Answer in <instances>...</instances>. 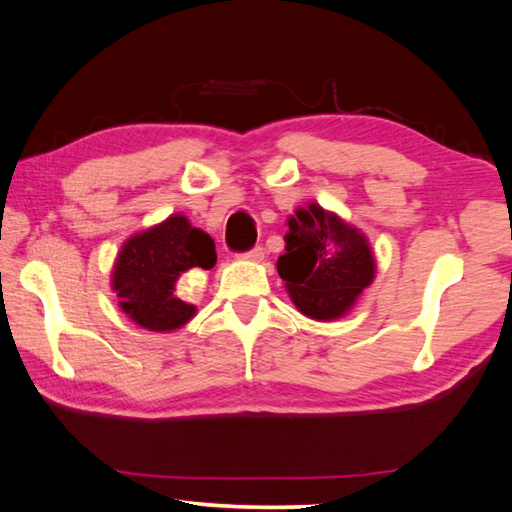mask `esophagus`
I'll return each instance as SVG.
<instances>
[{
	"mask_svg": "<svg viewBox=\"0 0 512 512\" xmlns=\"http://www.w3.org/2000/svg\"><path fill=\"white\" fill-rule=\"evenodd\" d=\"M264 248L262 246H255L253 250H248V253L242 255V259H246V262H262L264 259Z\"/></svg>",
	"mask_w": 512,
	"mask_h": 512,
	"instance_id": "esophagus-1",
	"label": "esophagus"
}]
</instances>
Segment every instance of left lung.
Returning <instances> with one entry per match:
<instances>
[{
	"label": "left lung",
	"mask_w": 512,
	"mask_h": 512,
	"mask_svg": "<svg viewBox=\"0 0 512 512\" xmlns=\"http://www.w3.org/2000/svg\"><path fill=\"white\" fill-rule=\"evenodd\" d=\"M279 277L297 310L314 321H334L354 308L376 277V257L361 228L310 202L288 217Z\"/></svg>",
	"instance_id": "1"
}]
</instances>
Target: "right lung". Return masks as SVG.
Wrapping results in <instances>:
<instances>
[{
    "label": "right lung",
    "mask_w": 512,
    "mask_h": 512,
    "mask_svg": "<svg viewBox=\"0 0 512 512\" xmlns=\"http://www.w3.org/2000/svg\"><path fill=\"white\" fill-rule=\"evenodd\" d=\"M215 262L211 235L191 226L187 215L171 213L127 237L118 250L110 279L118 308L143 330L176 332L198 314L193 303L178 297V279L193 268L209 270Z\"/></svg>",
    "instance_id": "add662e5"
}]
</instances>
